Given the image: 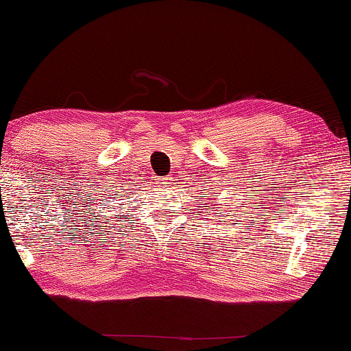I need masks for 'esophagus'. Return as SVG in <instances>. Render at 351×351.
Listing matches in <instances>:
<instances>
[{
    "label": "esophagus",
    "mask_w": 351,
    "mask_h": 351,
    "mask_svg": "<svg viewBox=\"0 0 351 351\" xmlns=\"http://www.w3.org/2000/svg\"><path fill=\"white\" fill-rule=\"evenodd\" d=\"M158 184H160V185H169V184H172V182H171L169 177H160V179H158Z\"/></svg>",
    "instance_id": "34e87169"
}]
</instances>
